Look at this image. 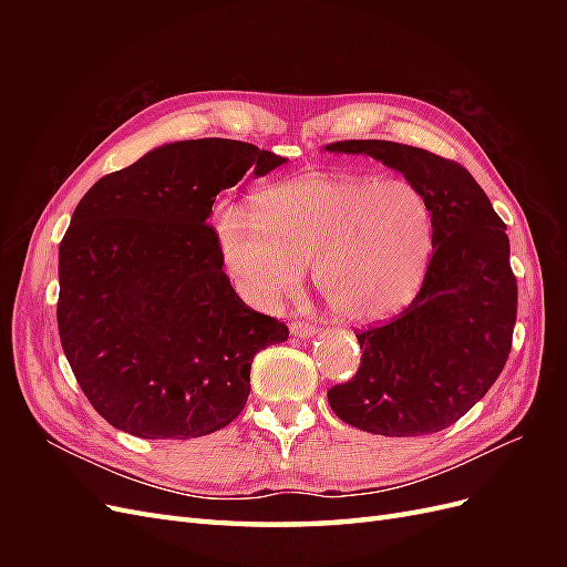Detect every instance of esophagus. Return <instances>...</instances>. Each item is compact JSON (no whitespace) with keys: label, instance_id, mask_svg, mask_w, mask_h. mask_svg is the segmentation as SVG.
<instances>
[{"label":"esophagus","instance_id":"esophagus-1","mask_svg":"<svg viewBox=\"0 0 567 567\" xmlns=\"http://www.w3.org/2000/svg\"><path fill=\"white\" fill-rule=\"evenodd\" d=\"M290 333H293L296 338H302V340H307V338H312V336H317V326H312V323H290Z\"/></svg>","mask_w":567,"mask_h":567}]
</instances>
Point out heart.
Here are the masks:
<instances>
[{"mask_svg":"<svg viewBox=\"0 0 567 567\" xmlns=\"http://www.w3.org/2000/svg\"><path fill=\"white\" fill-rule=\"evenodd\" d=\"M221 262L241 298L274 312L296 296L305 267L331 315L373 323L416 298L433 252V215L406 179L307 173L255 196V213H215Z\"/></svg>","mask_w":567,"mask_h":567,"instance_id":"b5f03b06","label":"heart"}]
</instances>
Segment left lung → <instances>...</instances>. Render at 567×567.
Listing matches in <instances>:
<instances>
[{"label":"left lung","instance_id":"obj_1","mask_svg":"<svg viewBox=\"0 0 567 567\" xmlns=\"http://www.w3.org/2000/svg\"><path fill=\"white\" fill-rule=\"evenodd\" d=\"M326 151L398 169L433 215V255L419 296L398 319L357 333L362 367L329 390V404L340 421L373 435L437 433L485 398L511 352L518 286L506 225L468 169L431 151L383 140Z\"/></svg>","mask_w":567,"mask_h":567}]
</instances>
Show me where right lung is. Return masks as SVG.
<instances>
[{
	"instance_id": "obj_1",
	"label": "right lung",
	"mask_w": 567,
	"mask_h": 567,
	"mask_svg": "<svg viewBox=\"0 0 567 567\" xmlns=\"http://www.w3.org/2000/svg\"><path fill=\"white\" fill-rule=\"evenodd\" d=\"M286 158L234 140L153 148L82 196L59 248V336L92 406L144 440L241 414L252 357L288 329L236 296L213 227L219 192Z\"/></svg>"
}]
</instances>
